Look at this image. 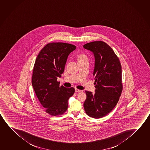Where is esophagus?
Instances as JSON below:
<instances>
[{
  "instance_id": "34e87169",
  "label": "esophagus",
  "mask_w": 150,
  "mask_h": 150,
  "mask_svg": "<svg viewBox=\"0 0 150 150\" xmlns=\"http://www.w3.org/2000/svg\"><path fill=\"white\" fill-rule=\"evenodd\" d=\"M75 92H81V90H79V89H77V88H75Z\"/></svg>"
}]
</instances>
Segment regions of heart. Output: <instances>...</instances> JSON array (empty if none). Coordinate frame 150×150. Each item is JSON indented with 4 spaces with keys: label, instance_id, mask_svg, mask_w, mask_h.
Masks as SVG:
<instances>
[{
    "label": "heart",
    "instance_id": "b5f03b06",
    "mask_svg": "<svg viewBox=\"0 0 150 150\" xmlns=\"http://www.w3.org/2000/svg\"><path fill=\"white\" fill-rule=\"evenodd\" d=\"M85 59H87V57L86 55L83 54H80L78 57V60H83Z\"/></svg>",
    "mask_w": 150,
    "mask_h": 150
}]
</instances>
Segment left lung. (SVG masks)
<instances>
[{"instance_id": "1", "label": "left lung", "mask_w": 150, "mask_h": 150, "mask_svg": "<svg viewBox=\"0 0 150 150\" xmlns=\"http://www.w3.org/2000/svg\"><path fill=\"white\" fill-rule=\"evenodd\" d=\"M83 47L95 56L93 75L96 85L95 94L85 91L83 107L89 116L100 118L111 112L119 100L122 90V66L117 56L105 42H91Z\"/></svg>"}]
</instances>
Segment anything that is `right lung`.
Listing matches in <instances>:
<instances>
[{"mask_svg": "<svg viewBox=\"0 0 150 150\" xmlns=\"http://www.w3.org/2000/svg\"><path fill=\"white\" fill-rule=\"evenodd\" d=\"M76 47L64 42L47 44L35 62L32 75L33 87L42 106L51 116L61 115L68 108V100L75 92L73 87L60 86L57 81L64 72L69 53Z\"/></svg>", "mask_w": 150, "mask_h": 150, "instance_id": "obj_1", "label": "right lung"}]
</instances>
